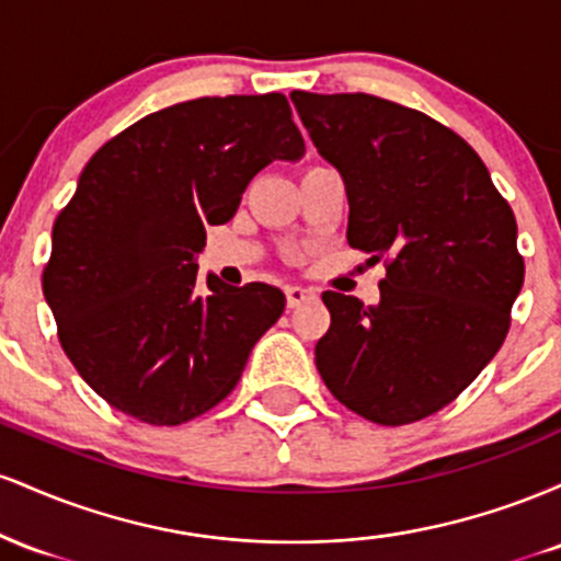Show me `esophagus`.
Returning <instances> with one entry per match:
<instances>
[{
	"label": "esophagus",
	"instance_id": "34e87169",
	"mask_svg": "<svg viewBox=\"0 0 561 561\" xmlns=\"http://www.w3.org/2000/svg\"><path fill=\"white\" fill-rule=\"evenodd\" d=\"M285 298H287V308H298L306 300H311L313 293H311V289H306V287L293 285V287L285 289Z\"/></svg>",
	"mask_w": 561,
	"mask_h": 561
}]
</instances>
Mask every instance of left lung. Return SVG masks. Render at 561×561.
Here are the masks:
<instances>
[{
	"mask_svg": "<svg viewBox=\"0 0 561 561\" xmlns=\"http://www.w3.org/2000/svg\"><path fill=\"white\" fill-rule=\"evenodd\" d=\"M317 150L343 173L347 244L385 259L379 306L327 289L317 369L382 427L448 405L506 340L525 261L517 221L478 152L448 126L375 94L293 92Z\"/></svg>",
	"mask_w": 561,
	"mask_h": 561,
	"instance_id": "left-lung-1",
	"label": "left lung"
}]
</instances>
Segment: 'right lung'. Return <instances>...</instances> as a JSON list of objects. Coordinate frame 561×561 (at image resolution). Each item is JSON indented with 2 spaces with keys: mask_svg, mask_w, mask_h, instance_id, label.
Masks as SVG:
<instances>
[{
  "mask_svg": "<svg viewBox=\"0 0 561 561\" xmlns=\"http://www.w3.org/2000/svg\"><path fill=\"white\" fill-rule=\"evenodd\" d=\"M306 145L285 94L197 96L115 134L53 227L42 289L62 351L96 396L156 427L205 414L285 311L263 282L197 285L205 227Z\"/></svg>",
  "mask_w": 561,
  "mask_h": 561,
  "instance_id": "1",
  "label": "right lung"
}]
</instances>
